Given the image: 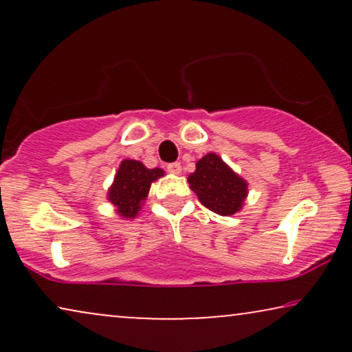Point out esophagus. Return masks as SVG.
I'll return each mask as SVG.
<instances>
[{
  "mask_svg": "<svg viewBox=\"0 0 352 352\" xmlns=\"http://www.w3.org/2000/svg\"><path fill=\"white\" fill-rule=\"evenodd\" d=\"M166 170L170 171L171 175H181V171H182V166H181V163L175 162V163H170V165L166 166Z\"/></svg>",
  "mask_w": 352,
  "mask_h": 352,
  "instance_id": "esophagus-1",
  "label": "esophagus"
}]
</instances>
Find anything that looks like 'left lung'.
Here are the masks:
<instances>
[{"instance_id":"1","label":"left lung","mask_w":352,"mask_h":352,"mask_svg":"<svg viewBox=\"0 0 352 352\" xmlns=\"http://www.w3.org/2000/svg\"><path fill=\"white\" fill-rule=\"evenodd\" d=\"M187 182L200 204L219 216L239 213L248 195V182L214 152L195 163V171L190 173Z\"/></svg>"}]
</instances>
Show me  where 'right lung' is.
Instances as JSON below:
<instances>
[{
	"label": "right lung",
	"mask_w": 352,
	"mask_h": 352,
	"mask_svg": "<svg viewBox=\"0 0 352 352\" xmlns=\"http://www.w3.org/2000/svg\"><path fill=\"white\" fill-rule=\"evenodd\" d=\"M165 176L162 168H147L142 162L124 158L115 173L107 200L115 206V213L124 219H134L147 200L152 182Z\"/></svg>",
	"instance_id": "right-lung-1"
}]
</instances>
